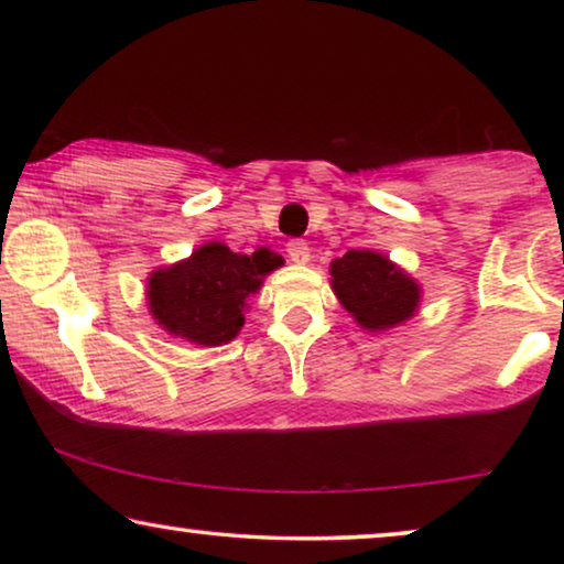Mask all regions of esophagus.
<instances>
[{
    "label": "esophagus",
    "instance_id": "34e87169",
    "mask_svg": "<svg viewBox=\"0 0 564 564\" xmlns=\"http://www.w3.org/2000/svg\"><path fill=\"white\" fill-rule=\"evenodd\" d=\"M288 257L295 261V264H305L311 259V246H307L303 238H292L288 241Z\"/></svg>",
    "mask_w": 564,
    "mask_h": 564
}]
</instances>
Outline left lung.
<instances>
[{
  "label": "left lung",
  "instance_id": "left-lung-1",
  "mask_svg": "<svg viewBox=\"0 0 564 564\" xmlns=\"http://www.w3.org/2000/svg\"><path fill=\"white\" fill-rule=\"evenodd\" d=\"M330 276L341 305L369 330L408 321L421 297L419 284L375 251H346L330 264Z\"/></svg>",
  "mask_w": 564,
  "mask_h": 564
}]
</instances>
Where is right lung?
Instances as JSON below:
<instances>
[{
	"mask_svg": "<svg viewBox=\"0 0 564 564\" xmlns=\"http://www.w3.org/2000/svg\"><path fill=\"white\" fill-rule=\"evenodd\" d=\"M276 267L280 257L264 249L243 257L223 243H207L180 264L151 274V313L169 334L187 341L228 344L243 326L246 297Z\"/></svg>",
	"mask_w": 564,
	"mask_h": 564,
	"instance_id": "right-lung-1",
	"label": "right lung"
}]
</instances>
